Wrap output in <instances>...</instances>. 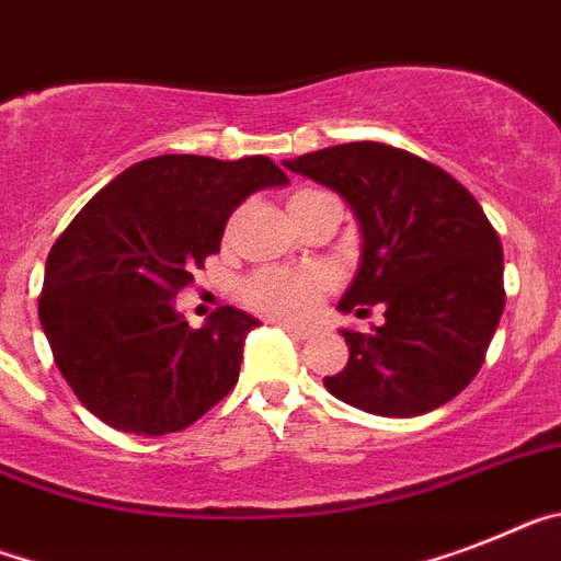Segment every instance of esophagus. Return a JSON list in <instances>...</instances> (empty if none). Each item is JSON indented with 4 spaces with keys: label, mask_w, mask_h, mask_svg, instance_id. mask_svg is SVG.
<instances>
[{
    "label": "esophagus",
    "mask_w": 561,
    "mask_h": 561,
    "mask_svg": "<svg viewBox=\"0 0 561 561\" xmlns=\"http://www.w3.org/2000/svg\"><path fill=\"white\" fill-rule=\"evenodd\" d=\"M279 328L287 330L294 339H310L313 335V328H305V324H294V321H279Z\"/></svg>",
    "instance_id": "obj_1"
}]
</instances>
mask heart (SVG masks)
I'll return each mask as SVG.
<instances>
[{
  "mask_svg": "<svg viewBox=\"0 0 561 561\" xmlns=\"http://www.w3.org/2000/svg\"><path fill=\"white\" fill-rule=\"evenodd\" d=\"M316 192H299L290 203ZM333 287V274L324 267L305 271H260L242 285V299L251 310L274 319H305L313 313L319 299Z\"/></svg>",
  "mask_w": 561,
  "mask_h": 561,
  "instance_id": "1",
  "label": "heart"
}]
</instances>
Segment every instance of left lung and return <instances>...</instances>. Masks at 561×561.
Returning a JSON list of instances; mask_svg holds the SVG:
<instances>
[{
    "label": "left lung",
    "instance_id": "1",
    "mask_svg": "<svg viewBox=\"0 0 561 561\" xmlns=\"http://www.w3.org/2000/svg\"><path fill=\"white\" fill-rule=\"evenodd\" d=\"M347 199L364 256L339 308L373 333L341 330L350 362L324 378L330 396L369 415L415 417L449 403L485 362L505 308L503 245L474 197L440 165L358 140L285 160Z\"/></svg>",
    "mask_w": 561,
    "mask_h": 561
}]
</instances>
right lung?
<instances>
[{"label": "right lung", "mask_w": 561, "mask_h": 561, "mask_svg": "<svg viewBox=\"0 0 561 561\" xmlns=\"http://www.w3.org/2000/svg\"><path fill=\"white\" fill-rule=\"evenodd\" d=\"M265 154H160L101 188L53 245L38 319L76 398L126 435L183 432L237 387L260 321L231 305L203 328L174 310L192 271L220 251L248 194L285 186Z\"/></svg>", "instance_id": "add662e5"}]
</instances>
